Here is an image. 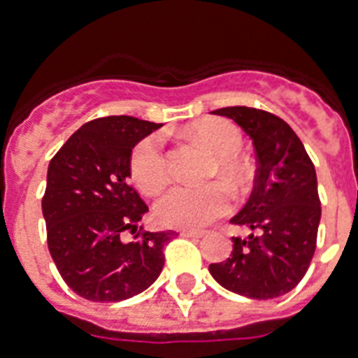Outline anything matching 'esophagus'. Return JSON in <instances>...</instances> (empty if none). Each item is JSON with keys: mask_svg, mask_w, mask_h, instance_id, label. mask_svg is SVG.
I'll return each mask as SVG.
<instances>
[{"mask_svg": "<svg viewBox=\"0 0 358 358\" xmlns=\"http://www.w3.org/2000/svg\"><path fill=\"white\" fill-rule=\"evenodd\" d=\"M180 236H184V238H193V239H199V238H204V232L201 230H182Z\"/></svg>", "mask_w": 358, "mask_h": 358, "instance_id": "34e87169", "label": "esophagus"}]
</instances>
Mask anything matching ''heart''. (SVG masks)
<instances>
[{
  "label": "heart",
  "instance_id": "heart-1",
  "mask_svg": "<svg viewBox=\"0 0 358 358\" xmlns=\"http://www.w3.org/2000/svg\"><path fill=\"white\" fill-rule=\"evenodd\" d=\"M189 135L215 154L210 176L221 174L234 189L247 178V167L238 152L243 137L236 124L224 119H206L193 124ZM129 174L145 195H157L169 182V162L162 135H146L129 156ZM230 210V191L223 182L204 185H176L156 202L154 213L165 227L202 229Z\"/></svg>",
  "mask_w": 358,
  "mask_h": 358
}]
</instances>
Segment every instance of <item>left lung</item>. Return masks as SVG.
<instances>
[{
  "label": "left lung",
  "mask_w": 358,
  "mask_h": 358,
  "mask_svg": "<svg viewBox=\"0 0 358 358\" xmlns=\"http://www.w3.org/2000/svg\"><path fill=\"white\" fill-rule=\"evenodd\" d=\"M239 124L256 152L255 189L230 223L250 230L232 238L230 258L210 264L223 288L250 299H275L305 277L316 250L322 202L314 163L295 131L264 109L221 108L212 111Z\"/></svg>",
  "instance_id": "obj_1"
}]
</instances>
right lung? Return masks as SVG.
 I'll return each instance as SVG.
<instances>
[{"mask_svg": "<svg viewBox=\"0 0 358 358\" xmlns=\"http://www.w3.org/2000/svg\"><path fill=\"white\" fill-rule=\"evenodd\" d=\"M162 124L113 115L83 124L48 167L42 213L48 249L80 297L117 303L145 292L163 269L174 230L139 227L148 212L129 184L131 148ZM126 231L134 242H124Z\"/></svg>", "mask_w": 358, "mask_h": 358, "instance_id": "add662e5", "label": "right lung"}]
</instances>
